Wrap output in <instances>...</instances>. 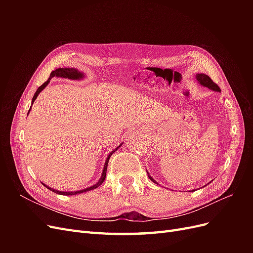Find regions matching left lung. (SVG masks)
I'll list each match as a JSON object with an SVG mask.
<instances>
[{
    "label": "left lung",
    "mask_w": 253,
    "mask_h": 253,
    "mask_svg": "<svg viewBox=\"0 0 253 253\" xmlns=\"http://www.w3.org/2000/svg\"><path fill=\"white\" fill-rule=\"evenodd\" d=\"M195 79H196V81L201 84V85H203L204 87H208L209 89H211V90H213V91H217V93H220V88L216 85L215 83H214L211 79H210V77L209 76H207L206 74H203V73H201V74H196V76H195ZM147 170V169H145ZM147 173H148V176H149V178L154 182V183H156V185H158V186H160L159 183L152 177V176L150 175V173L148 172V170H147ZM205 187V186H204ZM203 187V188H204ZM192 191H195V190H192Z\"/></svg>",
    "instance_id": "left-lung-1"
}]
</instances>
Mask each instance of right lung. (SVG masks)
<instances>
[{
  "mask_svg": "<svg viewBox=\"0 0 253 253\" xmlns=\"http://www.w3.org/2000/svg\"><path fill=\"white\" fill-rule=\"evenodd\" d=\"M53 77H57V78H65V79H70V80H83L84 78L86 77V76H85V74H84L83 72H80L79 70H77V68H73V67H62V68H57V70L52 71L51 74H50V76H49L48 80H47L46 82H44V83L42 84V85L37 89V91H36L34 97H33L32 105H30V109H32V106H33L35 100L37 99L38 95H39V94L41 93V91L48 85V83L50 82V79L53 78ZM30 109H29V111H28V114H29V112H30ZM28 114H27V115H28ZM122 143H124V142H121V143L118 145V147H117L116 149H114V150L110 153V154L108 155V157H106L100 178H99V180L95 183V185L90 186V187H87V188H85V189L78 190V191H59V190H56V189H53V188H50V187L46 186V185H45V183L42 182L43 186L46 187V188L49 189L50 191H52V192H55V193L60 194V195H76V194H80V193H83V192H87V191H90V190H94V189L98 188L99 186L102 185L104 179H105V177H106V170H108V165H109L110 157L112 156L113 153L116 152V151L121 147Z\"/></svg>",
  "mask_w": 253,
  "mask_h": 253,
  "instance_id": "obj_1",
  "label": "right lung"
}]
</instances>
